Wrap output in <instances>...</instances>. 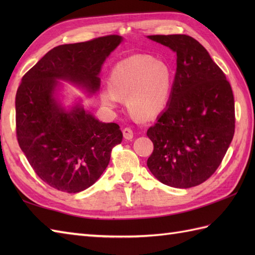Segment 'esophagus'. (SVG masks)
Here are the masks:
<instances>
[{
	"instance_id": "obj_1",
	"label": "esophagus",
	"mask_w": 255,
	"mask_h": 255,
	"mask_svg": "<svg viewBox=\"0 0 255 255\" xmlns=\"http://www.w3.org/2000/svg\"><path fill=\"white\" fill-rule=\"evenodd\" d=\"M123 136H124V138H125V139H127V140H131V139H132V137H133V131H132V129L128 128V127L124 128V130H123Z\"/></svg>"
}]
</instances>
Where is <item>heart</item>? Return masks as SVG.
<instances>
[{
    "instance_id": "heart-1",
    "label": "heart",
    "mask_w": 255,
    "mask_h": 255,
    "mask_svg": "<svg viewBox=\"0 0 255 255\" xmlns=\"http://www.w3.org/2000/svg\"><path fill=\"white\" fill-rule=\"evenodd\" d=\"M173 75L167 63L150 55H133L117 62L110 73L111 88L101 90L105 106L114 108L127 97L129 111L141 118H152L169 103Z\"/></svg>"
}]
</instances>
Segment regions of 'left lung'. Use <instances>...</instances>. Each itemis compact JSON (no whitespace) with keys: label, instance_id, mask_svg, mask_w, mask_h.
Returning a JSON list of instances; mask_svg holds the SVG:
<instances>
[{"label":"left lung","instance_id":"left-lung-1","mask_svg":"<svg viewBox=\"0 0 255 255\" xmlns=\"http://www.w3.org/2000/svg\"><path fill=\"white\" fill-rule=\"evenodd\" d=\"M148 38L176 52V73L166 110L147 136V165L172 187L197 186L214 174L235 134V99L229 81L208 51L187 35Z\"/></svg>","mask_w":255,"mask_h":255}]
</instances>
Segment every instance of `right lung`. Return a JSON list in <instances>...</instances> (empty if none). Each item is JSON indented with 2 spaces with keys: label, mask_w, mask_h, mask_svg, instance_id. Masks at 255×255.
I'll return each instance as SVG.
<instances>
[{
  "label": "right lung",
  "mask_w": 255,
  "mask_h": 255,
  "mask_svg": "<svg viewBox=\"0 0 255 255\" xmlns=\"http://www.w3.org/2000/svg\"><path fill=\"white\" fill-rule=\"evenodd\" d=\"M118 35L55 47L27 71L16 92V137L32 170L48 185L79 193L99 180L123 133L115 123H101L83 107L66 112L53 94L57 80L94 93L106 57L121 44Z\"/></svg>",
  "instance_id": "right-lung-1"
}]
</instances>
